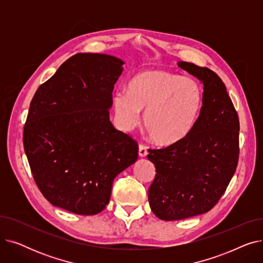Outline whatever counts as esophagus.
Wrapping results in <instances>:
<instances>
[{"mask_svg":"<svg viewBox=\"0 0 263 263\" xmlns=\"http://www.w3.org/2000/svg\"><path fill=\"white\" fill-rule=\"evenodd\" d=\"M139 155L142 158H145L148 155V150H147L146 146H144V145H140L139 146Z\"/></svg>","mask_w":263,"mask_h":263,"instance_id":"esophagus-1","label":"esophagus"}]
</instances>
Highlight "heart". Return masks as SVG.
<instances>
[{"label": "heart", "mask_w": 263, "mask_h": 263, "mask_svg": "<svg viewBox=\"0 0 263 263\" xmlns=\"http://www.w3.org/2000/svg\"><path fill=\"white\" fill-rule=\"evenodd\" d=\"M202 103L198 82L191 77L150 69L137 73L128 90L113 96L116 119L124 130H131L140 121L156 144L170 146L182 141L192 131Z\"/></svg>", "instance_id": "1"}]
</instances>
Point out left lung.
I'll list each match as a JSON object with an SVG mask.
<instances>
[{"instance_id":"obj_1","label":"left lung","mask_w":263,"mask_h":263,"mask_svg":"<svg viewBox=\"0 0 263 263\" xmlns=\"http://www.w3.org/2000/svg\"><path fill=\"white\" fill-rule=\"evenodd\" d=\"M203 84L202 105L186 137L162 149H149L156 177L148 190L153 212L178 220L210 211L225 193L239 160L240 123L226 86L209 68L179 62Z\"/></svg>"}]
</instances>
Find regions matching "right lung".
I'll list each match as a JSON object with an SVG mask.
<instances>
[{"label":"right lung","mask_w":263,"mask_h":263,"mask_svg":"<svg viewBox=\"0 0 263 263\" xmlns=\"http://www.w3.org/2000/svg\"><path fill=\"white\" fill-rule=\"evenodd\" d=\"M123 64L112 55L78 53L33 97L24 151L38 189L55 206L80 215L101 212L115 177L137 160V143L109 121Z\"/></svg>","instance_id":"obj_1"}]
</instances>
